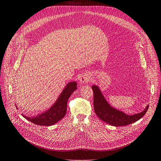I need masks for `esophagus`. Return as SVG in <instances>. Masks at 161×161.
Masks as SVG:
<instances>
[{
  "label": "esophagus",
  "instance_id": "esophagus-1",
  "mask_svg": "<svg viewBox=\"0 0 161 161\" xmlns=\"http://www.w3.org/2000/svg\"><path fill=\"white\" fill-rule=\"evenodd\" d=\"M91 79V76L89 73H84L83 74L80 78V81L81 83H87L90 81Z\"/></svg>",
  "mask_w": 161,
  "mask_h": 161
}]
</instances>
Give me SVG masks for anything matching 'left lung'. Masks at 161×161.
Returning a JSON list of instances; mask_svg holds the SVG:
<instances>
[{
  "label": "left lung",
  "instance_id": "obj_1",
  "mask_svg": "<svg viewBox=\"0 0 161 161\" xmlns=\"http://www.w3.org/2000/svg\"><path fill=\"white\" fill-rule=\"evenodd\" d=\"M92 89L94 94V110L100 119L115 126H126L140 119L147 111L149 105L140 113L128 115L117 109L109 104L104 98L99 87L93 85Z\"/></svg>",
  "mask_w": 161,
  "mask_h": 161
}]
</instances>
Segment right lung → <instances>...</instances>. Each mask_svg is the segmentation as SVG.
<instances>
[{"label":"right lung","mask_w":161,"mask_h":161,"mask_svg":"<svg viewBox=\"0 0 161 161\" xmlns=\"http://www.w3.org/2000/svg\"><path fill=\"white\" fill-rule=\"evenodd\" d=\"M77 89V82L71 81L66 86L55 103L47 110L36 116L23 117L31 123L40 126H52L64 117L67 111V102L72 92ZM16 108H18L17 106Z\"/></svg>","instance_id":"obj_1"}]
</instances>
